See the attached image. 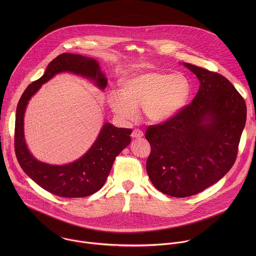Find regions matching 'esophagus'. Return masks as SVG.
Wrapping results in <instances>:
<instances>
[{
	"label": "esophagus",
	"mask_w": 256,
	"mask_h": 256,
	"mask_svg": "<svg viewBox=\"0 0 256 256\" xmlns=\"http://www.w3.org/2000/svg\"><path fill=\"white\" fill-rule=\"evenodd\" d=\"M131 136H132V138L140 139V138H142L144 136V134H143V132L140 129H134L132 134H131Z\"/></svg>",
	"instance_id": "1"
}]
</instances>
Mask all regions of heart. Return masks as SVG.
Here are the masks:
<instances>
[{"label": "heart", "instance_id": "heart-1", "mask_svg": "<svg viewBox=\"0 0 256 256\" xmlns=\"http://www.w3.org/2000/svg\"><path fill=\"white\" fill-rule=\"evenodd\" d=\"M189 94L190 84L182 74L148 72L123 80L118 92L108 94V102L121 120H135L141 108L148 120L160 122L182 110Z\"/></svg>", "mask_w": 256, "mask_h": 256}]
</instances>
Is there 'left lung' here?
Listing matches in <instances>:
<instances>
[{"instance_id": "left-lung-1", "label": "left lung", "mask_w": 256, "mask_h": 256, "mask_svg": "<svg viewBox=\"0 0 256 256\" xmlns=\"http://www.w3.org/2000/svg\"><path fill=\"white\" fill-rule=\"evenodd\" d=\"M200 80L191 104L162 124L146 128V172L172 197L197 194L234 166L246 121L244 98L224 76L183 63Z\"/></svg>"}]
</instances>
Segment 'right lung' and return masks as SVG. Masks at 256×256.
<instances>
[{
    "label": "right lung",
    "instance_id": "add662e5",
    "mask_svg": "<svg viewBox=\"0 0 256 256\" xmlns=\"http://www.w3.org/2000/svg\"><path fill=\"white\" fill-rule=\"evenodd\" d=\"M71 72L88 78L104 90L108 84L98 62L78 54L63 53L52 60L44 74L24 92L16 114L14 150L24 172L46 191L65 198L86 197L98 191L106 182L115 158L131 142V129L104 123L94 145L78 160L64 166H52L37 160L30 152L24 133V117L28 100L56 74Z\"/></svg>",
    "mask_w": 256,
    "mask_h": 256
}]
</instances>
